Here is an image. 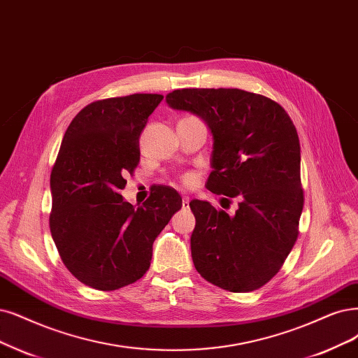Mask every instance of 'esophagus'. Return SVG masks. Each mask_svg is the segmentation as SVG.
Segmentation results:
<instances>
[{
    "mask_svg": "<svg viewBox=\"0 0 358 358\" xmlns=\"http://www.w3.org/2000/svg\"><path fill=\"white\" fill-rule=\"evenodd\" d=\"M189 203H190V197L184 196L182 197V208H189Z\"/></svg>",
    "mask_w": 358,
    "mask_h": 358,
    "instance_id": "34e87169",
    "label": "esophagus"
}]
</instances>
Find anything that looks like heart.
I'll use <instances>...</instances> for the list:
<instances>
[{"mask_svg":"<svg viewBox=\"0 0 358 358\" xmlns=\"http://www.w3.org/2000/svg\"><path fill=\"white\" fill-rule=\"evenodd\" d=\"M184 181H186L187 184H193V182H194V176H192V174L186 176V178H184Z\"/></svg>","mask_w":358,"mask_h":358,"instance_id":"heart-1","label":"heart"}]
</instances>
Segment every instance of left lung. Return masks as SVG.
<instances>
[{"label":"left lung","mask_w":358,"mask_h":358,"mask_svg":"<svg viewBox=\"0 0 358 358\" xmlns=\"http://www.w3.org/2000/svg\"><path fill=\"white\" fill-rule=\"evenodd\" d=\"M166 103L199 116L210 131L213 172L206 189L241 199L234 215L205 201L190 202L196 270L230 292L264 286L298 237L303 194L294 122L279 103L239 88L176 90Z\"/></svg>","instance_id":"left-lung-1"}]
</instances>
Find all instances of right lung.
Wrapping results in <instances>:
<instances>
[{
  "label": "right lung",
  "instance_id": "1",
  "mask_svg": "<svg viewBox=\"0 0 358 358\" xmlns=\"http://www.w3.org/2000/svg\"><path fill=\"white\" fill-rule=\"evenodd\" d=\"M161 94L94 101L64 132L50 189V230L62 261L79 282L116 290L149 270L153 242L181 209L177 190L157 187L143 205L119 192L140 161V134Z\"/></svg>",
  "mask_w": 358,
  "mask_h": 358
}]
</instances>
